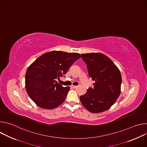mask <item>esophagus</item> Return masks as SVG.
Here are the masks:
<instances>
[{"instance_id":"1","label":"esophagus","mask_w":147,"mask_h":147,"mask_svg":"<svg viewBox=\"0 0 147 147\" xmlns=\"http://www.w3.org/2000/svg\"><path fill=\"white\" fill-rule=\"evenodd\" d=\"M71 88H74V89H76V88H77L78 87V86H73V85H72V86H71Z\"/></svg>"}]
</instances>
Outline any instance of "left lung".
<instances>
[{
  "instance_id": "obj_1",
  "label": "left lung",
  "mask_w": 147,
  "mask_h": 147,
  "mask_svg": "<svg viewBox=\"0 0 147 147\" xmlns=\"http://www.w3.org/2000/svg\"><path fill=\"white\" fill-rule=\"evenodd\" d=\"M89 76L95 81L94 88L80 96L82 105L92 113L109 109L121 92V76L119 69L106 55L100 53L81 54Z\"/></svg>"
}]
</instances>
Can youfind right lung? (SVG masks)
<instances>
[{
    "mask_svg": "<svg viewBox=\"0 0 147 147\" xmlns=\"http://www.w3.org/2000/svg\"><path fill=\"white\" fill-rule=\"evenodd\" d=\"M80 57L78 53L52 51L41 55L30 65L26 73V88L37 106L53 109L63 103L70 87H63L56 79L66 74Z\"/></svg>",
    "mask_w": 147,
    "mask_h": 147,
    "instance_id": "add662e5",
    "label": "right lung"
}]
</instances>
